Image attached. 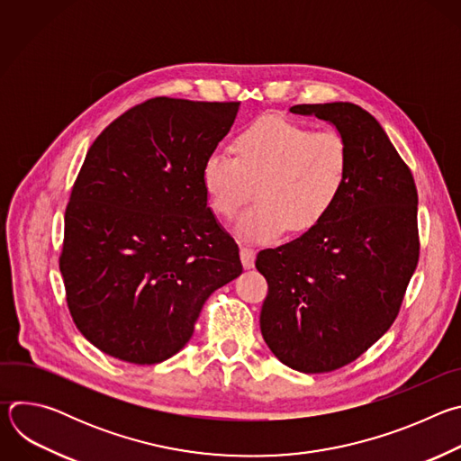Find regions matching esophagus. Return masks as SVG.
I'll return each instance as SVG.
<instances>
[{
  "label": "esophagus",
  "instance_id": "esophagus-1",
  "mask_svg": "<svg viewBox=\"0 0 461 461\" xmlns=\"http://www.w3.org/2000/svg\"><path fill=\"white\" fill-rule=\"evenodd\" d=\"M240 260H242V267L244 268H253L255 265V249L251 246L240 244Z\"/></svg>",
  "mask_w": 461,
  "mask_h": 461
}]
</instances>
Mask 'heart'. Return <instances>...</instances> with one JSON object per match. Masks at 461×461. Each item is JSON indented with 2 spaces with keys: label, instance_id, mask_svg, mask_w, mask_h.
I'll use <instances>...</instances> for the list:
<instances>
[{
  "label": "heart",
  "instance_id": "b5f03b06",
  "mask_svg": "<svg viewBox=\"0 0 461 461\" xmlns=\"http://www.w3.org/2000/svg\"><path fill=\"white\" fill-rule=\"evenodd\" d=\"M233 155L213 151L203 166V185L222 219H233L251 199L258 203L237 222L242 239L265 242L319 224L339 201L350 176V148L336 131L262 116L233 140Z\"/></svg>",
  "mask_w": 461,
  "mask_h": 461
}]
</instances>
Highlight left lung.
Here are the masks:
<instances>
[{
  "instance_id": "8db88e82",
  "label": "left lung",
  "mask_w": 461,
  "mask_h": 461,
  "mask_svg": "<svg viewBox=\"0 0 461 461\" xmlns=\"http://www.w3.org/2000/svg\"><path fill=\"white\" fill-rule=\"evenodd\" d=\"M290 113L332 123L350 148V176L328 215L299 239L262 249L268 281L260 332L274 356L304 374L338 370L398 317L418 267V191L379 122L350 102Z\"/></svg>"
}]
</instances>
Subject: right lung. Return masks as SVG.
Segmentation results:
<instances>
[{
	"instance_id": "1",
	"label": "right lung",
	"mask_w": 461,
	"mask_h": 461,
	"mask_svg": "<svg viewBox=\"0 0 461 461\" xmlns=\"http://www.w3.org/2000/svg\"><path fill=\"white\" fill-rule=\"evenodd\" d=\"M239 105L151 98L89 148L65 210L59 272L77 328L104 354L169 359L206 299L242 274L203 185Z\"/></svg>"
}]
</instances>
